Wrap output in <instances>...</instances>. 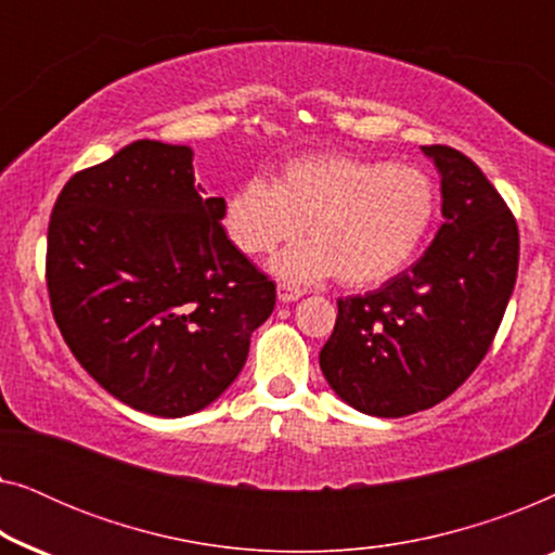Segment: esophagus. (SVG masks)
<instances>
[{"label": "esophagus", "instance_id": "obj_1", "mask_svg": "<svg viewBox=\"0 0 555 555\" xmlns=\"http://www.w3.org/2000/svg\"><path fill=\"white\" fill-rule=\"evenodd\" d=\"M298 298H302V291H300V287H293V285H278V300H280V302H295Z\"/></svg>", "mask_w": 555, "mask_h": 555}]
</instances>
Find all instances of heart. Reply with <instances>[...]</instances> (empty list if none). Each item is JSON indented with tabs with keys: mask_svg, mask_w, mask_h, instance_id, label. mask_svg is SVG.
Listing matches in <instances>:
<instances>
[{
	"mask_svg": "<svg viewBox=\"0 0 555 555\" xmlns=\"http://www.w3.org/2000/svg\"><path fill=\"white\" fill-rule=\"evenodd\" d=\"M435 215L437 186L420 166L315 154L287 162L272 184L242 181L224 199L222 227L242 255L260 257L306 224L310 240L278 255L272 272L287 283L338 275L366 287L414 260Z\"/></svg>",
	"mask_w": 555,
	"mask_h": 555,
	"instance_id": "heart-1",
	"label": "heart"
}]
</instances>
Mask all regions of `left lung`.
I'll list each match as a JSON object with an SVG mask.
<instances>
[{
    "label": "left lung",
    "mask_w": 555,
    "mask_h": 555,
    "mask_svg": "<svg viewBox=\"0 0 555 555\" xmlns=\"http://www.w3.org/2000/svg\"><path fill=\"white\" fill-rule=\"evenodd\" d=\"M442 217L412 268L338 300L321 371L338 399L397 420L450 397L495 338L518 278V224L488 177L450 146H422Z\"/></svg>",
    "instance_id": "left-lung-1"
}]
</instances>
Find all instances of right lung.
Masks as SVG:
<instances>
[{
  "label": "right lung",
  "mask_w": 555,
  "mask_h": 555,
  "mask_svg": "<svg viewBox=\"0 0 555 555\" xmlns=\"http://www.w3.org/2000/svg\"><path fill=\"white\" fill-rule=\"evenodd\" d=\"M194 151L133 141L60 192L48 230L52 315L80 366L143 414L209 406L240 376L275 308L222 227Z\"/></svg>",
  "instance_id": "obj_1"
}]
</instances>
